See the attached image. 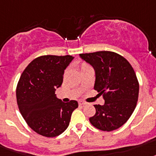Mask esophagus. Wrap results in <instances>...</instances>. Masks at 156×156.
<instances>
[{
	"instance_id": "34e87169",
	"label": "esophagus",
	"mask_w": 156,
	"mask_h": 156,
	"mask_svg": "<svg viewBox=\"0 0 156 156\" xmlns=\"http://www.w3.org/2000/svg\"><path fill=\"white\" fill-rule=\"evenodd\" d=\"M78 104H79V106H84V105L87 104V102H83V101H79V102H78Z\"/></svg>"
}]
</instances>
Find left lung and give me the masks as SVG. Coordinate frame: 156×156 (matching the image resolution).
Returning a JSON list of instances; mask_svg holds the SVG:
<instances>
[{
	"mask_svg": "<svg viewBox=\"0 0 156 156\" xmlns=\"http://www.w3.org/2000/svg\"><path fill=\"white\" fill-rule=\"evenodd\" d=\"M79 56L95 70L94 88L105 100L103 106L94 105L96 113L90 122L101 131L119 128L137 104L140 85L135 70L126 58L115 52L98 51Z\"/></svg>",
	"mask_w": 156,
	"mask_h": 156,
	"instance_id": "8db88e82",
	"label": "left lung"
}]
</instances>
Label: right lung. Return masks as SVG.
I'll return each mask as SVG.
<instances>
[{"label":"right lung","mask_w":156,"mask_h":156,"mask_svg":"<svg viewBox=\"0 0 156 156\" xmlns=\"http://www.w3.org/2000/svg\"><path fill=\"white\" fill-rule=\"evenodd\" d=\"M74 57L44 55L33 60L21 74L16 86L19 111L30 128L45 137H56L68 127L75 100L63 102L55 94L63 74Z\"/></svg>","instance_id":"add662e5"}]
</instances>
